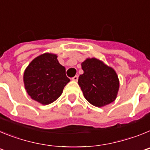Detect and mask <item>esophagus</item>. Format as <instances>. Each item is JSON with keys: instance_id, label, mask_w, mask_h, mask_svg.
<instances>
[{"instance_id": "1", "label": "esophagus", "mask_w": 150, "mask_h": 150, "mask_svg": "<svg viewBox=\"0 0 150 150\" xmlns=\"http://www.w3.org/2000/svg\"><path fill=\"white\" fill-rule=\"evenodd\" d=\"M78 76H74V77L72 78V79L73 80H74V81H77L78 80Z\"/></svg>"}]
</instances>
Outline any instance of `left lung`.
I'll return each instance as SVG.
<instances>
[{"instance_id":"8db88e82","label":"left lung","mask_w":150,"mask_h":150,"mask_svg":"<svg viewBox=\"0 0 150 150\" xmlns=\"http://www.w3.org/2000/svg\"><path fill=\"white\" fill-rule=\"evenodd\" d=\"M82 69L83 74L79 76L78 83L85 98L98 107L114 101L120 88L116 71L95 58L84 61Z\"/></svg>"}]
</instances>
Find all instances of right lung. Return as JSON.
Returning a JSON list of instances; mask_svg holds the SVG:
<instances>
[{
	"instance_id": "obj_1",
	"label": "right lung",
	"mask_w": 150,
	"mask_h": 150,
	"mask_svg": "<svg viewBox=\"0 0 150 150\" xmlns=\"http://www.w3.org/2000/svg\"><path fill=\"white\" fill-rule=\"evenodd\" d=\"M57 55H40L30 62L24 73L25 88L33 100L43 105L50 104L60 97L70 82L65 67L60 64Z\"/></svg>"
}]
</instances>
